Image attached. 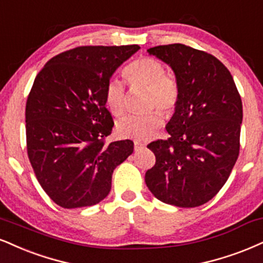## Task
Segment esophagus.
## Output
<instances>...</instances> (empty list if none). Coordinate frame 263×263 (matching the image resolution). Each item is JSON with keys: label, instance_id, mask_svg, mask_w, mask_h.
Instances as JSON below:
<instances>
[{"label": "esophagus", "instance_id": "obj_1", "mask_svg": "<svg viewBox=\"0 0 263 263\" xmlns=\"http://www.w3.org/2000/svg\"><path fill=\"white\" fill-rule=\"evenodd\" d=\"M143 143H142V142H138V141H135V149L136 151H138V149H141L142 147H143Z\"/></svg>", "mask_w": 263, "mask_h": 263}]
</instances>
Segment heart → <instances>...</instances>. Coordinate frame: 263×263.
Segmentation results:
<instances>
[{"label":"heart","mask_w":263,"mask_h":263,"mask_svg":"<svg viewBox=\"0 0 263 263\" xmlns=\"http://www.w3.org/2000/svg\"><path fill=\"white\" fill-rule=\"evenodd\" d=\"M123 77L132 88H145L144 104L152 107L141 115H126L116 125L118 134L123 138L145 141L156 134L163 123V114H170L180 101V84L173 76L165 73V67L159 60L152 56H140L132 60L122 71ZM105 103L115 116L126 111L125 87L116 78L107 81Z\"/></svg>","instance_id":"1"}]
</instances>
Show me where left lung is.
<instances>
[{
  "mask_svg": "<svg viewBox=\"0 0 263 263\" xmlns=\"http://www.w3.org/2000/svg\"><path fill=\"white\" fill-rule=\"evenodd\" d=\"M147 51L172 66L180 101L165 127L169 137L147 145L156 164L145 183L164 203L198 207L219 192L239 157L241 97L229 69L211 53L183 44Z\"/></svg>",
  "mask_w": 263,
  "mask_h": 263,
  "instance_id": "obj_1",
  "label": "left lung"
}]
</instances>
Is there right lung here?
<instances>
[{
    "instance_id": "right-lung-1",
    "label": "right lung",
    "mask_w": 263,
    "mask_h": 263,
    "mask_svg": "<svg viewBox=\"0 0 263 263\" xmlns=\"http://www.w3.org/2000/svg\"><path fill=\"white\" fill-rule=\"evenodd\" d=\"M138 45L78 46L49 60L25 105L27 152L37 181L62 208L99 203L114 169L134 152L129 140L107 142L114 120L105 87Z\"/></svg>"
}]
</instances>
